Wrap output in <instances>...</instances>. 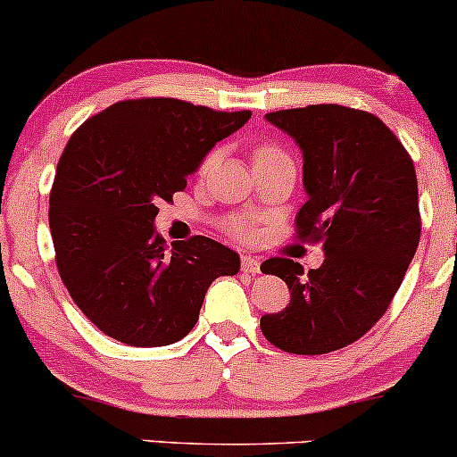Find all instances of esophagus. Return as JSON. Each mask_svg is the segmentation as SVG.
<instances>
[{
  "label": "esophagus",
  "mask_w": 457,
  "mask_h": 457,
  "mask_svg": "<svg viewBox=\"0 0 457 457\" xmlns=\"http://www.w3.org/2000/svg\"><path fill=\"white\" fill-rule=\"evenodd\" d=\"M240 266H243L245 272H260V260L255 255H240Z\"/></svg>",
  "instance_id": "obj_1"
}]
</instances>
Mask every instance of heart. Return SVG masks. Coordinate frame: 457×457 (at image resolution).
<instances>
[{
  "label": "heart",
  "instance_id": "1",
  "mask_svg": "<svg viewBox=\"0 0 457 457\" xmlns=\"http://www.w3.org/2000/svg\"><path fill=\"white\" fill-rule=\"evenodd\" d=\"M279 156H286V154H283L279 145L275 144H260L258 148L253 150V162L279 159ZM214 162H217V152H208V154L204 156V161L199 162V174L206 176L214 167ZM223 228L225 232L232 236V238L245 240V243L246 240H253L255 236H258V223H255V219L251 217H229L228 221L223 223Z\"/></svg>",
  "mask_w": 457,
  "mask_h": 457
}]
</instances>
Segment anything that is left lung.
Instances as JSON below:
<instances>
[{
  "label": "left lung",
  "instance_id": "8db88e82",
  "mask_svg": "<svg viewBox=\"0 0 457 457\" xmlns=\"http://www.w3.org/2000/svg\"><path fill=\"white\" fill-rule=\"evenodd\" d=\"M266 120L301 145L309 199L296 238L322 243L327 258L307 275L290 258L260 266L290 287L287 307L262 316L260 328L283 353L327 354L363 337L400 290L421 238L417 174L374 113L309 104Z\"/></svg>",
  "mask_w": 457,
  "mask_h": 457
}]
</instances>
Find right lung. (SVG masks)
<instances>
[{"label":"right lung","instance_id":"obj_1","mask_svg":"<svg viewBox=\"0 0 457 457\" xmlns=\"http://www.w3.org/2000/svg\"><path fill=\"white\" fill-rule=\"evenodd\" d=\"M249 118L129 98L71 135L49 195L51 238L68 295L104 335L137 348L174 344L195 327L208 286L238 272V253L206 236L167 246L154 217Z\"/></svg>","mask_w":457,"mask_h":457}]
</instances>
